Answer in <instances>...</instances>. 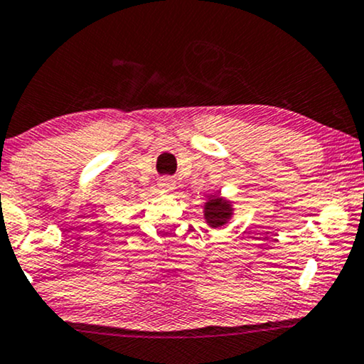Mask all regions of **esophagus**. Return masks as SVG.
Here are the masks:
<instances>
[{"label": "esophagus", "instance_id": "34e87169", "mask_svg": "<svg viewBox=\"0 0 364 364\" xmlns=\"http://www.w3.org/2000/svg\"><path fill=\"white\" fill-rule=\"evenodd\" d=\"M159 189L164 192H172L175 189V181L172 177H164L159 181Z\"/></svg>", "mask_w": 364, "mask_h": 364}]
</instances>
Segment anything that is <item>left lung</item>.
<instances>
[{
  "label": "left lung",
  "mask_w": 364,
  "mask_h": 364,
  "mask_svg": "<svg viewBox=\"0 0 364 364\" xmlns=\"http://www.w3.org/2000/svg\"><path fill=\"white\" fill-rule=\"evenodd\" d=\"M232 216H235V208L231 200H228L219 192L208 196V200L204 203V219L208 226L213 230H221L228 226Z\"/></svg>",
  "instance_id": "left-lung-1"
}]
</instances>
